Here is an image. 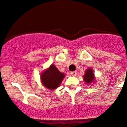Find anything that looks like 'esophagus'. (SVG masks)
<instances>
[{"mask_svg":"<svg viewBox=\"0 0 127 127\" xmlns=\"http://www.w3.org/2000/svg\"><path fill=\"white\" fill-rule=\"evenodd\" d=\"M76 74H76V72H71V75H72V76H76Z\"/></svg>","mask_w":127,"mask_h":127,"instance_id":"obj_1","label":"esophagus"}]
</instances>
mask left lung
Returning <instances> with one entry per match:
<instances>
[{
    "label": "left lung",
    "instance_id": "obj_1",
    "mask_svg": "<svg viewBox=\"0 0 127 127\" xmlns=\"http://www.w3.org/2000/svg\"><path fill=\"white\" fill-rule=\"evenodd\" d=\"M83 79L85 80V83L87 84H91L95 82V78L93 74V70L91 68H88L85 72V74L83 76Z\"/></svg>",
    "mask_w": 127,
    "mask_h": 127
}]
</instances>
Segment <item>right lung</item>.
<instances>
[{"label":"right lung","instance_id":"add662e5","mask_svg":"<svg viewBox=\"0 0 127 127\" xmlns=\"http://www.w3.org/2000/svg\"><path fill=\"white\" fill-rule=\"evenodd\" d=\"M65 74L60 72L55 65L52 64L50 67L43 71L40 75L41 82L44 87L50 90H54L61 85Z\"/></svg>","mask_w":127,"mask_h":127}]
</instances>
